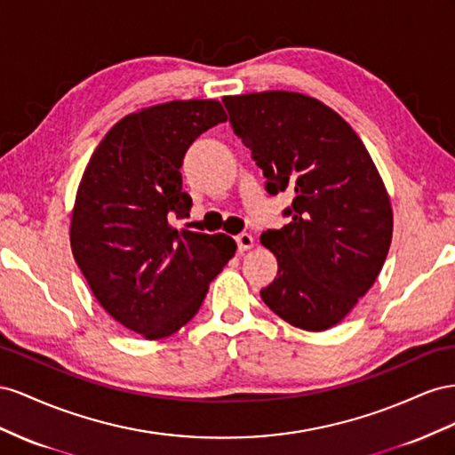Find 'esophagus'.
<instances>
[{"mask_svg": "<svg viewBox=\"0 0 455 455\" xmlns=\"http://www.w3.org/2000/svg\"><path fill=\"white\" fill-rule=\"evenodd\" d=\"M236 243H238V250L240 251H248V250H251L253 245H255L253 236L248 235V232H242V235H238L236 236Z\"/></svg>", "mask_w": 455, "mask_h": 455, "instance_id": "obj_1", "label": "esophagus"}]
</instances>
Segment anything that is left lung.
I'll return each instance as SVG.
<instances>
[{
	"label": "left lung",
	"instance_id": "left-lung-1",
	"mask_svg": "<svg viewBox=\"0 0 455 455\" xmlns=\"http://www.w3.org/2000/svg\"><path fill=\"white\" fill-rule=\"evenodd\" d=\"M223 102L267 192L293 196L283 212L290 223L261 235L278 261L263 301L295 328L328 330L366 295L387 259L393 210L383 179L355 129L318 99L263 91Z\"/></svg>",
	"mask_w": 455,
	"mask_h": 455
}]
</instances>
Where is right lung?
<instances>
[{
	"instance_id": "add662e5",
	"label": "right lung",
	"mask_w": 455,
	"mask_h": 455,
	"mask_svg": "<svg viewBox=\"0 0 455 455\" xmlns=\"http://www.w3.org/2000/svg\"><path fill=\"white\" fill-rule=\"evenodd\" d=\"M219 100H172L122 118L99 142L77 187L70 245L100 307L122 326L162 339L198 313L210 282L236 253L227 235L177 230L188 217L180 165Z\"/></svg>"
}]
</instances>
